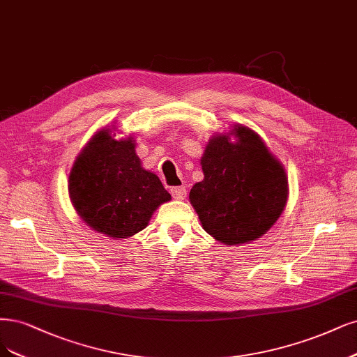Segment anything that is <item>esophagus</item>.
<instances>
[{
	"label": "esophagus",
	"mask_w": 357,
	"mask_h": 357,
	"mask_svg": "<svg viewBox=\"0 0 357 357\" xmlns=\"http://www.w3.org/2000/svg\"><path fill=\"white\" fill-rule=\"evenodd\" d=\"M186 193H188V190H186V188H184V186H178V188L171 189V195H173V198L176 201L186 199Z\"/></svg>",
	"instance_id": "34e87169"
}]
</instances>
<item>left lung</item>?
Returning a JSON list of instances; mask_svg holds the SVG:
<instances>
[{
  "mask_svg": "<svg viewBox=\"0 0 357 357\" xmlns=\"http://www.w3.org/2000/svg\"><path fill=\"white\" fill-rule=\"evenodd\" d=\"M201 165L204 180L193 184L189 201L215 241H257L284 213L289 195L285 167L247 126L214 134Z\"/></svg>",
  "mask_w": 357,
  "mask_h": 357,
  "instance_id": "8db88e82",
  "label": "left lung"
}]
</instances>
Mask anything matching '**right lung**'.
Returning a JSON list of instances; mask_svg holds the SVG:
<instances>
[{
	"label": "right lung",
	"instance_id": "right-lung-1",
	"mask_svg": "<svg viewBox=\"0 0 357 357\" xmlns=\"http://www.w3.org/2000/svg\"><path fill=\"white\" fill-rule=\"evenodd\" d=\"M114 130L102 128L84 146L69 173L68 192L90 229L127 239L149 225L171 195L155 173L142 167L134 137L116 139Z\"/></svg>",
	"mask_w": 357,
	"mask_h": 357
}]
</instances>
